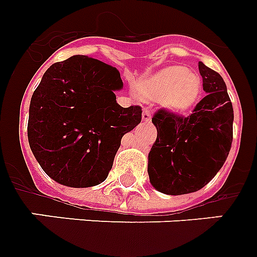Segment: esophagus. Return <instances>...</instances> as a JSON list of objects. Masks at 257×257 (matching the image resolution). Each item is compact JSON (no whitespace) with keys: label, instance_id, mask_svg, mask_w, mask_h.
I'll return each mask as SVG.
<instances>
[{"label":"esophagus","instance_id":"1","mask_svg":"<svg viewBox=\"0 0 257 257\" xmlns=\"http://www.w3.org/2000/svg\"><path fill=\"white\" fill-rule=\"evenodd\" d=\"M142 120L143 122H150L151 120V112L147 108H143V112H142Z\"/></svg>","mask_w":257,"mask_h":257}]
</instances>
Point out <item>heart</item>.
<instances>
[{
    "label": "heart",
    "mask_w": 257,
    "mask_h": 257,
    "mask_svg": "<svg viewBox=\"0 0 257 257\" xmlns=\"http://www.w3.org/2000/svg\"><path fill=\"white\" fill-rule=\"evenodd\" d=\"M137 91L146 102L161 99L163 107L172 112L190 110L202 93V78L183 66H168L142 79Z\"/></svg>",
    "instance_id": "heart-1"
}]
</instances>
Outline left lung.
I'll use <instances>...</instances> for the list:
<instances>
[{
    "instance_id": "obj_1",
    "label": "left lung",
    "mask_w": 257,
    "mask_h": 257,
    "mask_svg": "<svg viewBox=\"0 0 257 257\" xmlns=\"http://www.w3.org/2000/svg\"><path fill=\"white\" fill-rule=\"evenodd\" d=\"M203 98L190 116L159 110L158 137L149 154L150 182L167 195L199 191L223 167L232 145L233 108L220 74L199 62Z\"/></svg>"
}]
</instances>
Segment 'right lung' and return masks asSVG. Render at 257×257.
Returning a JSON list of instances; mask_svg holds the SVG:
<instances>
[{"label": "right lung", "mask_w": 257, "mask_h": 257, "mask_svg": "<svg viewBox=\"0 0 257 257\" xmlns=\"http://www.w3.org/2000/svg\"><path fill=\"white\" fill-rule=\"evenodd\" d=\"M115 67L86 55L51 65L34 90L28 139L33 155L57 183L85 188L102 183L120 139L142 120L139 106L122 107Z\"/></svg>", "instance_id": "right-lung-1"}]
</instances>
